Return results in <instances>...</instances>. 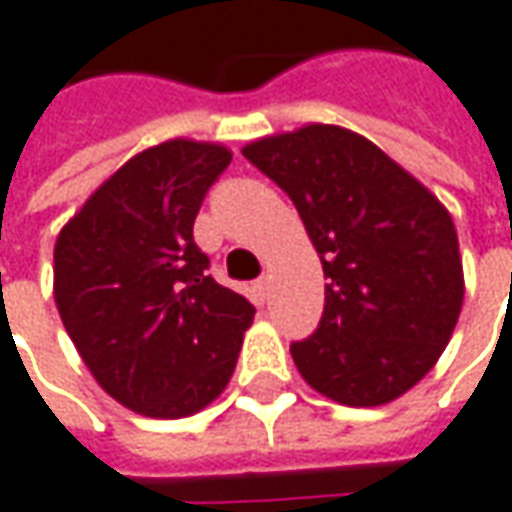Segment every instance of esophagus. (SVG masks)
<instances>
[{
	"label": "esophagus",
	"instance_id": "esophagus-1",
	"mask_svg": "<svg viewBox=\"0 0 512 512\" xmlns=\"http://www.w3.org/2000/svg\"><path fill=\"white\" fill-rule=\"evenodd\" d=\"M255 291H257V297H260V300H266V297H269V274H263V277L257 280Z\"/></svg>",
	"mask_w": 512,
	"mask_h": 512
}]
</instances>
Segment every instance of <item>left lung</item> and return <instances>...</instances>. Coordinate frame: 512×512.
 <instances>
[{
	"label": "left lung",
	"instance_id": "obj_1",
	"mask_svg": "<svg viewBox=\"0 0 512 512\" xmlns=\"http://www.w3.org/2000/svg\"><path fill=\"white\" fill-rule=\"evenodd\" d=\"M297 206L326 272L297 371L334 402L385 405L425 377L456 328L465 280L448 209L368 138L309 124L243 147Z\"/></svg>",
	"mask_w": 512,
	"mask_h": 512
}]
</instances>
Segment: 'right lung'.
Listing matches in <instances>:
<instances>
[{"instance_id":"add662e5","label":"right lung","mask_w":512,"mask_h":512,"mask_svg":"<svg viewBox=\"0 0 512 512\" xmlns=\"http://www.w3.org/2000/svg\"><path fill=\"white\" fill-rule=\"evenodd\" d=\"M232 164L218 144L164 141L98 186L53 252L56 306L98 385L178 419L226 388L255 306L215 283L192 226Z\"/></svg>"}]
</instances>
